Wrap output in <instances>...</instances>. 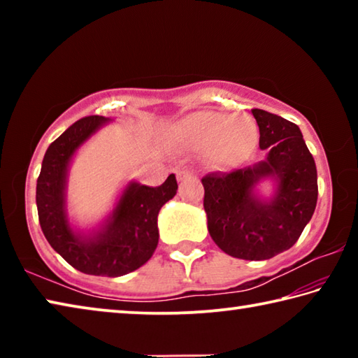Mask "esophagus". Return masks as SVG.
<instances>
[{"label":"esophagus","instance_id":"34e87169","mask_svg":"<svg viewBox=\"0 0 358 358\" xmlns=\"http://www.w3.org/2000/svg\"><path fill=\"white\" fill-rule=\"evenodd\" d=\"M194 177L192 171H189V169H180V171L177 172V178L178 181H187L191 180Z\"/></svg>","mask_w":358,"mask_h":358}]
</instances>
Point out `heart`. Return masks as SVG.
<instances>
[{"instance_id":"b5f03b06","label":"heart","mask_w":358,"mask_h":358,"mask_svg":"<svg viewBox=\"0 0 358 358\" xmlns=\"http://www.w3.org/2000/svg\"><path fill=\"white\" fill-rule=\"evenodd\" d=\"M185 137L191 142L208 147L221 164H235L256 147L257 124L246 115H229L217 112H197L181 123Z\"/></svg>"}]
</instances>
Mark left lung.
Wrapping results in <instances>:
<instances>
[{
	"instance_id": "obj_1",
	"label": "left lung",
	"mask_w": 358,
	"mask_h": 358,
	"mask_svg": "<svg viewBox=\"0 0 358 358\" xmlns=\"http://www.w3.org/2000/svg\"><path fill=\"white\" fill-rule=\"evenodd\" d=\"M259 147L268 151L252 167L202 178L208 232L229 256L265 260L289 250L300 238L317 203L314 157L292 121L252 108ZM262 178L277 181L275 196L262 201L253 186Z\"/></svg>"
}]
</instances>
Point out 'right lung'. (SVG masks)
I'll return each instance as SVG.
<instances>
[{"instance_id": "right-lung-1", "label": "right lung", "mask_w": 358, "mask_h": 358, "mask_svg": "<svg viewBox=\"0 0 358 358\" xmlns=\"http://www.w3.org/2000/svg\"><path fill=\"white\" fill-rule=\"evenodd\" d=\"M104 117L76 121L47 148L36 185L39 224L50 246L78 271L94 276H123L147 264L157 246V215L177 194L175 175L157 187L136 181L126 186L117 207L101 230L80 237L66 216V175L76 150L92 137Z\"/></svg>"}]
</instances>
